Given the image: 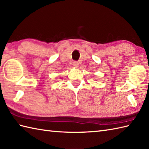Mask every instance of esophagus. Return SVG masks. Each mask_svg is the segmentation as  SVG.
<instances>
[{
    "mask_svg": "<svg viewBox=\"0 0 149 149\" xmlns=\"http://www.w3.org/2000/svg\"><path fill=\"white\" fill-rule=\"evenodd\" d=\"M73 66H74L75 68H77L79 66V63H77V61H74L73 62Z\"/></svg>",
    "mask_w": 149,
    "mask_h": 149,
    "instance_id": "34e87169",
    "label": "esophagus"
}]
</instances>
